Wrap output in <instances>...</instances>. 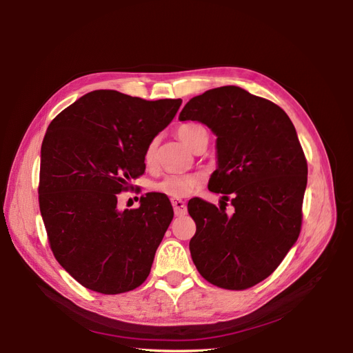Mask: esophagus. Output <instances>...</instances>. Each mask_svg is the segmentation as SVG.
I'll use <instances>...</instances> for the list:
<instances>
[{
    "instance_id": "esophagus-1",
    "label": "esophagus",
    "mask_w": 353,
    "mask_h": 353,
    "mask_svg": "<svg viewBox=\"0 0 353 353\" xmlns=\"http://www.w3.org/2000/svg\"><path fill=\"white\" fill-rule=\"evenodd\" d=\"M170 201H172V206H174V210H175V215H176V216H184L185 213H187V206H185V203H184L183 200H176V199L170 200Z\"/></svg>"
}]
</instances>
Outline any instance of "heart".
Instances as JSON below:
<instances>
[{"label": "heart", "instance_id": "heart-1", "mask_svg": "<svg viewBox=\"0 0 353 353\" xmlns=\"http://www.w3.org/2000/svg\"><path fill=\"white\" fill-rule=\"evenodd\" d=\"M176 135L181 141H183L187 147H190L191 150L201 143L208 140V132L205 130V126H201L200 123H184L179 125L176 130ZM156 148H157V141L152 140L147 144L145 150H144V162L145 165H153L154 159H156ZM200 184V178L197 175H191V174H175V175H168L163 179L157 181L156 184H153V190L157 194H162L169 199H185L190 196L193 191L197 188Z\"/></svg>", "mask_w": 353, "mask_h": 353}]
</instances>
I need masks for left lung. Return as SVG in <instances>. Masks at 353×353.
<instances>
[{
	"instance_id": "left-lung-1",
	"label": "left lung",
	"mask_w": 353,
	"mask_h": 353,
	"mask_svg": "<svg viewBox=\"0 0 353 353\" xmlns=\"http://www.w3.org/2000/svg\"><path fill=\"white\" fill-rule=\"evenodd\" d=\"M179 121H199L216 134L218 169L209 190L223 194L219 208L199 197L188 201L196 222L191 258L210 284L245 290L279 268L301 234L303 148L280 105L232 85L191 99ZM230 194L232 216L225 212Z\"/></svg>"
}]
</instances>
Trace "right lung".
I'll use <instances>...</instances> for the list:
<instances>
[{"instance_id": "1", "label": "right lung", "mask_w": 353, "mask_h": 353, "mask_svg": "<svg viewBox=\"0 0 353 353\" xmlns=\"http://www.w3.org/2000/svg\"><path fill=\"white\" fill-rule=\"evenodd\" d=\"M183 100L147 101L113 90L85 94L51 121L41 147L39 209L52 254L92 292L140 287L174 218L169 199L148 193L117 209V194L144 174L147 144Z\"/></svg>"}]
</instances>
